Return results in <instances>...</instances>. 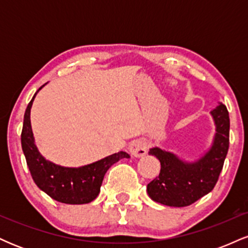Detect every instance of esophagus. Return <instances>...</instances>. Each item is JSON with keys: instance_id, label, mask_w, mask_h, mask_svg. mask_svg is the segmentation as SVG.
Wrapping results in <instances>:
<instances>
[{"instance_id": "obj_1", "label": "esophagus", "mask_w": 248, "mask_h": 248, "mask_svg": "<svg viewBox=\"0 0 248 248\" xmlns=\"http://www.w3.org/2000/svg\"><path fill=\"white\" fill-rule=\"evenodd\" d=\"M148 144L144 140H141V139H138V140H134L130 142L129 144V152L133 156L135 157H142L147 154Z\"/></svg>"}]
</instances>
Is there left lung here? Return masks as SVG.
I'll return each instance as SVG.
<instances>
[{"mask_svg":"<svg viewBox=\"0 0 248 248\" xmlns=\"http://www.w3.org/2000/svg\"><path fill=\"white\" fill-rule=\"evenodd\" d=\"M216 124L215 141L211 149L201 160L186 163L171 153L152 148L149 154L160 160V175L147 186L149 197L168 206L191 205L217 184L223 170L230 144V116L225 105L211 110Z\"/></svg>","mask_w":248,"mask_h":248,"instance_id":"left-lung-1","label":"left lung"}]
</instances>
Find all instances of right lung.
I'll return each mask as SVG.
<instances>
[{
  "label": "right lung",
  "mask_w": 248,
  "mask_h": 248,
  "mask_svg": "<svg viewBox=\"0 0 248 248\" xmlns=\"http://www.w3.org/2000/svg\"><path fill=\"white\" fill-rule=\"evenodd\" d=\"M37 92L25 109L21 134L22 149L33 182L42 191L61 203H91L100 192L102 179L107 170L121 158L129 157V155L124 152L116 153L80 168H64L45 160L35 146L30 124V109Z\"/></svg>",
  "instance_id": "add662e5"
}]
</instances>
